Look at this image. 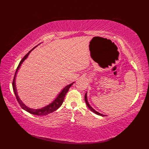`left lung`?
Listing matches in <instances>:
<instances>
[{"instance_id": "obj_1", "label": "left lung", "mask_w": 149, "mask_h": 149, "mask_svg": "<svg viewBox=\"0 0 149 149\" xmlns=\"http://www.w3.org/2000/svg\"><path fill=\"white\" fill-rule=\"evenodd\" d=\"M84 100H85V101H86V105H87V106L89 107V109H90V110L92 111V112H93V113H96L97 115H100V116H105L104 115H103V114H101V113H99V112H97L95 110H94V109H93L91 106H90V104H89V102H88V98H87V92L85 93V95H84Z\"/></svg>"}]
</instances>
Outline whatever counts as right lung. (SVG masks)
<instances>
[{"mask_svg": "<svg viewBox=\"0 0 149 149\" xmlns=\"http://www.w3.org/2000/svg\"><path fill=\"white\" fill-rule=\"evenodd\" d=\"M37 46H36V47H37ZM36 47H34V48H33L30 51H29L28 53L26 55H25V56L23 57L22 59V60L20 61L19 64V65H18V66L17 68L16 71H15L14 77V79H13V88L14 92L15 93V97H16L17 100V101L19 102V104L20 105L21 107L23 109H24L25 111H26V112H29V113H30L31 114H33V115H35L43 116V115H48V114H49L51 113H52L54 111H56V110H57V109L61 106L63 102V100L65 99V95L66 94V93L69 91V89L70 88V87L73 84V83L74 82L67 85L66 86H65L63 89H62V91L59 93L57 97V98H56V99H55L51 103H50L49 104L47 105V106H45L43 107H42L40 109H35L29 108L28 106H26L24 103H23L22 100L20 99L19 95L17 94L16 86H15V77H16V74L17 73L18 70L20 68V66L23 63V62L27 58V57L29 56V54H30V52L32 51L36 48Z\"/></svg>", "mask_w": 149, "mask_h": 149, "instance_id": "obj_1", "label": "right lung"}]
</instances>
